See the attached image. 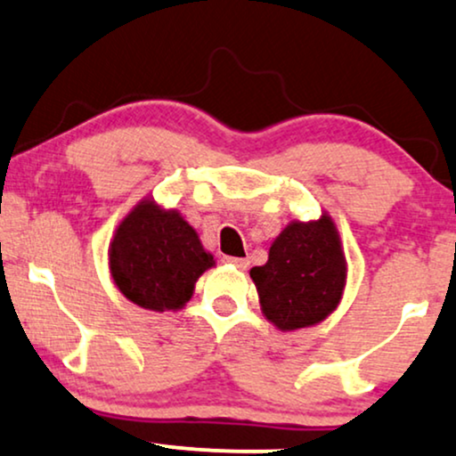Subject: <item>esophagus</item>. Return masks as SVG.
<instances>
[{"label": "esophagus", "instance_id": "1", "mask_svg": "<svg viewBox=\"0 0 456 456\" xmlns=\"http://www.w3.org/2000/svg\"><path fill=\"white\" fill-rule=\"evenodd\" d=\"M224 263H229V265H233V267H238V269H241V271H246L248 269V258H233V256H227L224 258Z\"/></svg>", "mask_w": 456, "mask_h": 456}]
</instances>
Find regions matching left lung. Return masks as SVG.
I'll return each mask as SVG.
<instances>
[{
	"label": "left lung",
	"mask_w": 456,
	"mask_h": 456,
	"mask_svg": "<svg viewBox=\"0 0 456 456\" xmlns=\"http://www.w3.org/2000/svg\"><path fill=\"white\" fill-rule=\"evenodd\" d=\"M263 315L281 332L324 322L341 303L347 258L328 212L315 221H290L271 241L269 258L250 269Z\"/></svg>",
	"instance_id": "obj_1"
}]
</instances>
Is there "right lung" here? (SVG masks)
<instances>
[{"mask_svg": "<svg viewBox=\"0 0 456 456\" xmlns=\"http://www.w3.org/2000/svg\"><path fill=\"white\" fill-rule=\"evenodd\" d=\"M215 256L175 208L142 198L119 221L109 244L113 284L130 303L149 311H178L191 301L195 281Z\"/></svg>", "mask_w": 456, "mask_h": 456, "instance_id": "add662e5", "label": "right lung"}]
</instances>
